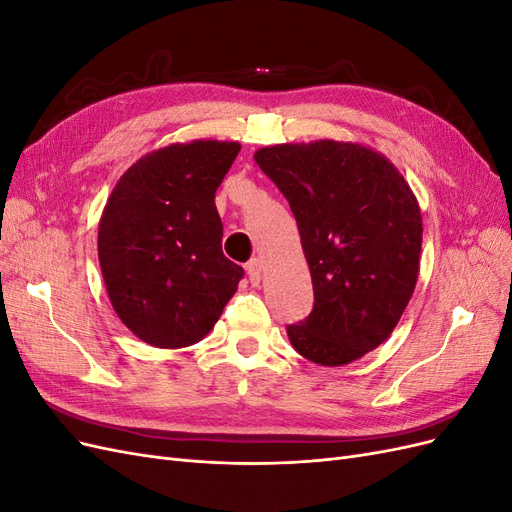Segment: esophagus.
<instances>
[{
    "label": "esophagus",
    "mask_w": 512,
    "mask_h": 512,
    "mask_svg": "<svg viewBox=\"0 0 512 512\" xmlns=\"http://www.w3.org/2000/svg\"><path fill=\"white\" fill-rule=\"evenodd\" d=\"M245 269H247V275H250V282H252L254 286H258L260 280H262V260H260V258L250 260V262H247Z\"/></svg>",
    "instance_id": "obj_1"
}]
</instances>
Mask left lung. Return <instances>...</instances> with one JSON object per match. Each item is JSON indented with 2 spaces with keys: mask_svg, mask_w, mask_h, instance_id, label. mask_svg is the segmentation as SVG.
I'll use <instances>...</instances> for the list:
<instances>
[{
  "mask_svg": "<svg viewBox=\"0 0 512 512\" xmlns=\"http://www.w3.org/2000/svg\"><path fill=\"white\" fill-rule=\"evenodd\" d=\"M288 198L312 273L314 309L286 329L307 361L339 367L395 331L421 267L423 218L399 168L363 143L320 138L254 153Z\"/></svg>",
  "mask_w": 512,
  "mask_h": 512,
  "instance_id": "8db88e82",
  "label": "left lung"
}]
</instances>
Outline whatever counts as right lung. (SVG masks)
<instances>
[{
	"mask_svg": "<svg viewBox=\"0 0 512 512\" xmlns=\"http://www.w3.org/2000/svg\"><path fill=\"white\" fill-rule=\"evenodd\" d=\"M237 141L153 149L119 177L98 226V258L119 320L145 344L185 348L209 335L243 269L222 252L215 190Z\"/></svg>",
	"mask_w": 512,
	"mask_h": 512,
	"instance_id": "1",
	"label": "right lung"
}]
</instances>
